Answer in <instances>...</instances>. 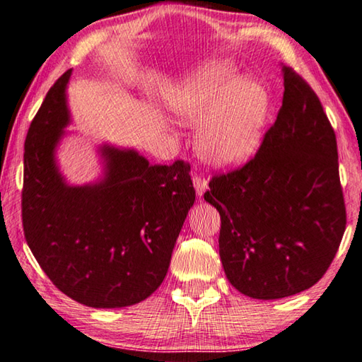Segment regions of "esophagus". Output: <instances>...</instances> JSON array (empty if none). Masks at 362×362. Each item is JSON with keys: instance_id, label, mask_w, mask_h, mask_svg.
<instances>
[{"instance_id": "1", "label": "esophagus", "mask_w": 362, "mask_h": 362, "mask_svg": "<svg viewBox=\"0 0 362 362\" xmlns=\"http://www.w3.org/2000/svg\"><path fill=\"white\" fill-rule=\"evenodd\" d=\"M194 187H195V192H197L200 197L202 195L205 194V191L208 189V181L205 180V177H202V176H194Z\"/></svg>"}]
</instances>
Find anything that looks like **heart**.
Returning a JSON list of instances; mask_svg holds the SVG:
<instances>
[{"mask_svg":"<svg viewBox=\"0 0 362 362\" xmlns=\"http://www.w3.org/2000/svg\"><path fill=\"white\" fill-rule=\"evenodd\" d=\"M167 105L186 127H202L199 154L216 168L240 167L256 154L270 114L267 90L229 62L194 69L170 88Z\"/></svg>","mask_w":362,"mask_h":362,"instance_id":"heart-1","label":"heart"}]
</instances>
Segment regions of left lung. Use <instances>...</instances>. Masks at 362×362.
<instances>
[{
    "label": "left lung",
    "instance_id": "1",
    "mask_svg": "<svg viewBox=\"0 0 362 362\" xmlns=\"http://www.w3.org/2000/svg\"><path fill=\"white\" fill-rule=\"evenodd\" d=\"M283 105L252 160L214 176L227 280L252 299L294 296L321 280L346 224L337 141L310 86L281 65Z\"/></svg>",
    "mask_w": 362,
    "mask_h": 362
}]
</instances>
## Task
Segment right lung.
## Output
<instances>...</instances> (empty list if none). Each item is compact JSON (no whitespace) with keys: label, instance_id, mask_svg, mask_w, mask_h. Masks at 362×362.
Wrapping results in <instances>:
<instances>
[{"label":"right lung","instance_id":"right-lung-1","mask_svg":"<svg viewBox=\"0 0 362 362\" xmlns=\"http://www.w3.org/2000/svg\"><path fill=\"white\" fill-rule=\"evenodd\" d=\"M50 87L23 154L22 221L31 252L63 294L92 308H122L160 286L195 202L189 163L151 165L133 148H97L101 176L69 185L57 149L71 124L66 87Z\"/></svg>","mask_w":362,"mask_h":362}]
</instances>
